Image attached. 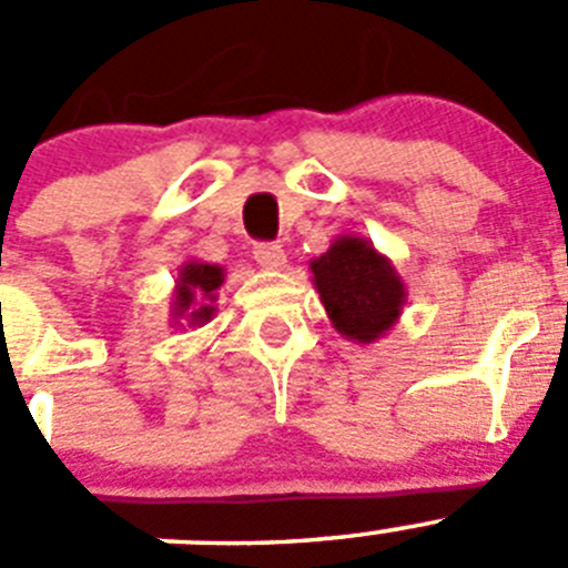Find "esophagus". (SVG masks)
<instances>
[{"label":"esophagus","instance_id":"1","mask_svg":"<svg viewBox=\"0 0 568 568\" xmlns=\"http://www.w3.org/2000/svg\"><path fill=\"white\" fill-rule=\"evenodd\" d=\"M254 260H257L263 268L280 272V268H285V248L280 246V243H257V246H254Z\"/></svg>","mask_w":568,"mask_h":568}]
</instances>
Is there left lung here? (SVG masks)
I'll use <instances>...</instances> for the list:
<instances>
[{"mask_svg": "<svg viewBox=\"0 0 568 568\" xmlns=\"http://www.w3.org/2000/svg\"><path fill=\"white\" fill-rule=\"evenodd\" d=\"M311 274L327 320L349 342H378L404 314L406 283L367 237H333L327 252L311 260Z\"/></svg>", "mask_w": 568, "mask_h": 568, "instance_id": "obj_1", "label": "left lung"}]
</instances>
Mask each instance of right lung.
Masks as SVG:
<instances>
[{"label": "right lung", "instance_id": "obj_1", "mask_svg": "<svg viewBox=\"0 0 568 568\" xmlns=\"http://www.w3.org/2000/svg\"><path fill=\"white\" fill-rule=\"evenodd\" d=\"M224 285V268L215 263H201V260H187L179 268L176 288H173V322L176 327H201L215 316V300L219 288Z\"/></svg>", "mask_w": 568, "mask_h": 568}]
</instances>
